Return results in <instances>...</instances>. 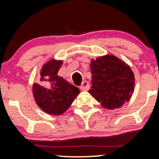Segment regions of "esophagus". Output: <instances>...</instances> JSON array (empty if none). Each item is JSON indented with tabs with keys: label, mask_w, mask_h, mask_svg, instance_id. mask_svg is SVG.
<instances>
[{
	"label": "esophagus",
	"mask_w": 159,
	"mask_h": 159,
	"mask_svg": "<svg viewBox=\"0 0 159 159\" xmlns=\"http://www.w3.org/2000/svg\"><path fill=\"white\" fill-rule=\"evenodd\" d=\"M89 88H90V84H89V83L87 81H84L83 83L81 84V85L80 86V89H81L82 91L88 90Z\"/></svg>",
	"instance_id": "obj_1"
}]
</instances>
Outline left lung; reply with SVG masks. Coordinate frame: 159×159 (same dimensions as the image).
Masks as SVG:
<instances>
[{
	"instance_id": "8db88e82",
	"label": "left lung",
	"mask_w": 159,
	"mask_h": 159,
	"mask_svg": "<svg viewBox=\"0 0 159 159\" xmlns=\"http://www.w3.org/2000/svg\"><path fill=\"white\" fill-rule=\"evenodd\" d=\"M90 69L92 88L89 93L105 108H119L129 101L135 80L129 65L114 55H105L92 60Z\"/></svg>"
}]
</instances>
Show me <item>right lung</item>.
<instances>
[{
  "mask_svg": "<svg viewBox=\"0 0 159 159\" xmlns=\"http://www.w3.org/2000/svg\"><path fill=\"white\" fill-rule=\"evenodd\" d=\"M62 61L52 60L43 66L40 72V84L33 85L36 102L43 111L51 115L64 113L80 90L63 78L57 75Z\"/></svg>",
  "mask_w": 159,
  "mask_h": 159,
  "instance_id": "1",
  "label": "right lung"
}]
</instances>
